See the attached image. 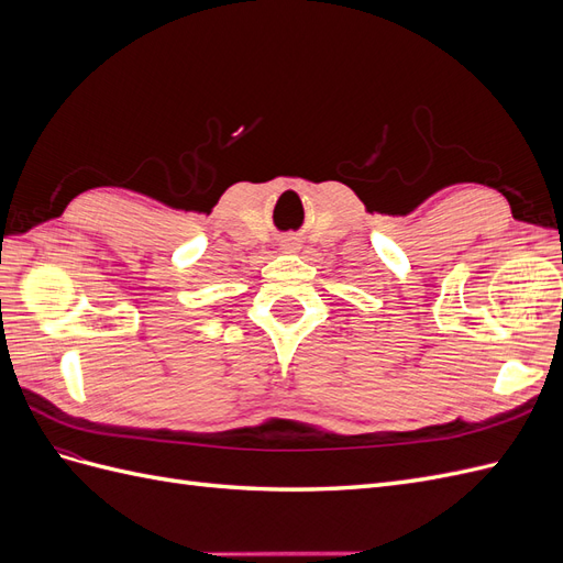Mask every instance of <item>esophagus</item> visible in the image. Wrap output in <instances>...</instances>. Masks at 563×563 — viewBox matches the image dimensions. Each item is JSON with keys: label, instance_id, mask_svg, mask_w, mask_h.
<instances>
[{"label": "esophagus", "instance_id": "34e87169", "mask_svg": "<svg viewBox=\"0 0 563 563\" xmlns=\"http://www.w3.org/2000/svg\"><path fill=\"white\" fill-rule=\"evenodd\" d=\"M282 246H284L286 251H294V249H298V242L294 240V236H288V240L282 242Z\"/></svg>", "mask_w": 563, "mask_h": 563}]
</instances>
